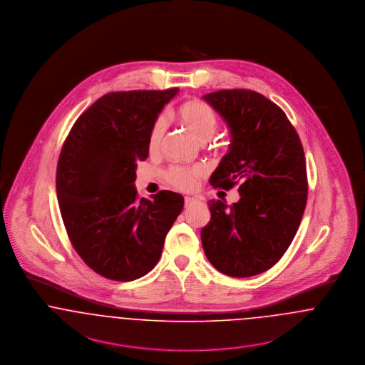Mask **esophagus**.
<instances>
[{
	"instance_id": "obj_1",
	"label": "esophagus",
	"mask_w": 365,
	"mask_h": 365,
	"mask_svg": "<svg viewBox=\"0 0 365 365\" xmlns=\"http://www.w3.org/2000/svg\"><path fill=\"white\" fill-rule=\"evenodd\" d=\"M200 200L198 198H194V197H186L185 198V207L186 208H189V207H191L192 204H195V202H198Z\"/></svg>"
}]
</instances>
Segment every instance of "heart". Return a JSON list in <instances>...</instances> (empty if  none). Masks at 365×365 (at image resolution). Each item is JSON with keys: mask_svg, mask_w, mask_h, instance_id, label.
Instances as JSON below:
<instances>
[{"mask_svg": "<svg viewBox=\"0 0 365 365\" xmlns=\"http://www.w3.org/2000/svg\"><path fill=\"white\" fill-rule=\"evenodd\" d=\"M178 116L183 127H186L194 135V138L200 142H207L212 138L217 128L216 112L201 100H190L183 103L178 109ZM165 131L167 119L164 115H160L153 123L148 138V149L150 153L160 152L165 137ZM205 173L201 167L187 168L174 165L167 170L165 179L176 189L189 191L198 185V180Z\"/></svg>", "mask_w": 365, "mask_h": 365, "instance_id": "obj_1", "label": "heart"}]
</instances>
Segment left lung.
Masks as SVG:
<instances>
[{
    "instance_id": "8db88e82",
    "label": "left lung",
    "mask_w": 365,
    "mask_h": 365,
    "mask_svg": "<svg viewBox=\"0 0 365 365\" xmlns=\"http://www.w3.org/2000/svg\"><path fill=\"white\" fill-rule=\"evenodd\" d=\"M204 100L231 134L209 183L225 190L240 185L241 198L230 207L209 201L210 222L201 241L217 271L249 278L280 260L299 227L308 197L304 149L286 113L260 93L220 90Z\"/></svg>"
}]
</instances>
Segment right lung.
Here are the masks:
<instances>
[{
    "label": "right lung",
    "instance_id": "right-lung-1",
    "mask_svg": "<svg viewBox=\"0 0 365 365\" xmlns=\"http://www.w3.org/2000/svg\"><path fill=\"white\" fill-rule=\"evenodd\" d=\"M179 88L108 93L71 128L57 163L56 190L71 243L98 275L130 282L160 260L185 200L170 190L138 200L137 163L149 156L150 128Z\"/></svg>",
    "mask_w": 365,
    "mask_h": 365
}]
</instances>
